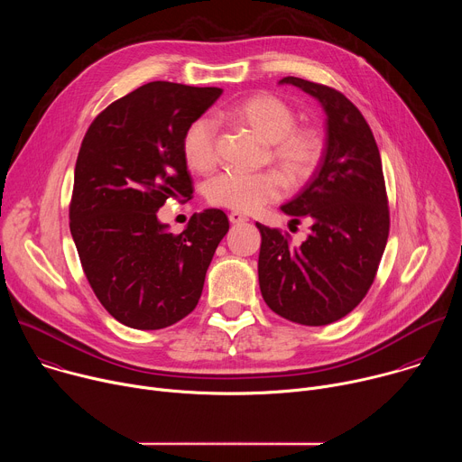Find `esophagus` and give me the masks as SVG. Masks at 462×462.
I'll list each match as a JSON object with an SVG mask.
<instances>
[{
  "mask_svg": "<svg viewBox=\"0 0 462 462\" xmlns=\"http://www.w3.org/2000/svg\"><path fill=\"white\" fill-rule=\"evenodd\" d=\"M228 219H230L232 225H243V223L248 221V217L243 216V214H239V212H232V214L228 216Z\"/></svg>",
  "mask_w": 462,
  "mask_h": 462,
  "instance_id": "34e87169",
  "label": "esophagus"
}]
</instances>
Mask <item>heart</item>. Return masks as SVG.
Instances as JSON below:
<instances>
[{
  "instance_id": "obj_1",
  "label": "heart",
  "mask_w": 462,
  "mask_h": 462,
  "mask_svg": "<svg viewBox=\"0 0 462 462\" xmlns=\"http://www.w3.org/2000/svg\"><path fill=\"white\" fill-rule=\"evenodd\" d=\"M226 115L271 144V159L289 184H303L321 157V139L310 127L296 125V113L276 95L257 93L234 104ZM189 168L208 171L217 162V134L210 118L193 120L182 137ZM283 180L276 173H243L226 170L207 184V199L234 212H255L282 197Z\"/></svg>"
}]
</instances>
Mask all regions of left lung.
<instances>
[{"mask_svg":"<svg viewBox=\"0 0 462 462\" xmlns=\"http://www.w3.org/2000/svg\"><path fill=\"white\" fill-rule=\"evenodd\" d=\"M325 111V148L309 182L282 212L310 232L292 246L280 230L261 232L259 289L280 316L301 325H327L349 314L367 294L387 234L389 212L382 161L362 113L342 93L287 77Z\"/></svg>","mask_w":462,"mask_h":462,"instance_id":"8db88e82","label":"left lung"}]
</instances>
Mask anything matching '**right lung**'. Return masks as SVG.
<instances>
[{"mask_svg":"<svg viewBox=\"0 0 462 462\" xmlns=\"http://www.w3.org/2000/svg\"><path fill=\"white\" fill-rule=\"evenodd\" d=\"M221 93L144 84L107 106L82 141L71 236L97 298L131 328H164L195 309L216 248L230 228L217 208L193 214L179 236L157 217L170 197L191 195L184 131Z\"/></svg>","mask_w":462,"mask_h":462,"instance_id":"obj_1","label":"right lung"}]
</instances>
